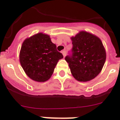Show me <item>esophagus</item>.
I'll return each instance as SVG.
<instances>
[{
  "label": "esophagus",
  "instance_id": "1",
  "mask_svg": "<svg viewBox=\"0 0 120 120\" xmlns=\"http://www.w3.org/2000/svg\"><path fill=\"white\" fill-rule=\"evenodd\" d=\"M62 53H63V57H65V56H66V51L65 50H63L62 51Z\"/></svg>",
  "mask_w": 120,
  "mask_h": 120
}]
</instances>
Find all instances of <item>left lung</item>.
<instances>
[{
	"label": "left lung",
	"mask_w": 120,
	"mask_h": 120,
	"mask_svg": "<svg viewBox=\"0 0 120 120\" xmlns=\"http://www.w3.org/2000/svg\"><path fill=\"white\" fill-rule=\"evenodd\" d=\"M71 54L65 57L72 75L79 81H89L101 71L106 52L101 41L86 31H80L71 37Z\"/></svg>",
	"instance_id": "8db88e82"
}]
</instances>
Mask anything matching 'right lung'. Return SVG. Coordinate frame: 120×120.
<instances>
[{"label":"right lung","mask_w":120,"mask_h":120,"mask_svg":"<svg viewBox=\"0 0 120 120\" xmlns=\"http://www.w3.org/2000/svg\"><path fill=\"white\" fill-rule=\"evenodd\" d=\"M63 58L49 35L39 33L22 45L19 60L26 75L37 82L49 79L59 59Z\"/></svg>","instance_id":"1"}]
</instances>
